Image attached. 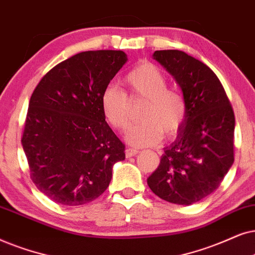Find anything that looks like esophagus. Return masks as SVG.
Wrapping results in <instances>:
<instances>
[{
  "instance_id": "1",
  "label": "esophagus",
  "mask_w": 255,
  "mask_h": 255,
  "mask_svg": "<svg viewBox=\"0 0 255 255\" xmlns=\"http://www.w3.org/2000/svg\"><path fill=\"white\" fill-rule=\"evenodd\" d=\"M137 154H138V150H136V149L134 148H128L127 150H126V156H127V157H131V156H135Z\"/></svg>"
}]
</instances>
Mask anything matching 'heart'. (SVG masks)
I'll return each instance as SVG.
<instances>
[{
    "instance_id": "1",
    "label": "heart",
    "mask_w": 255,
    "mask_h": 255,
    "mask_svg": "<svg viewBox=\"0 0 255 255\" xmlns=\"http://www.w3.org/2000/svg\"><path fill=\"white\" fill-rule=\"evenodd\" d=\"M124 84L130 98H143L140 124L127 133V140L136 147L152 145L164 137H172L181 130L188 113V104L181 91L168 87V79L157 66L142 63L125 77ZM101 108L108 124L124 131L129 125V106L126 94L117 86L105 88Z\"/></svg>"
}]
</instances>
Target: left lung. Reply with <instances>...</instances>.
<instances>
[{"instance_id": "1", "label": "left lung", "mask_w": 255, "mask_h": 255, "mask_svg": "<svg viewBox=\"0 0 255 255\" xmlns=\"http://www.w3.org/2000/svg\"><path fill=\"white\" fill-rule=\"evenodd\" d=\"M152 57L182 88L188 113L147 183L159 198L191 205L218 189L232 167L234 112L218 77L201 60L178 50L155 51Z\"/></svg>"}]
</instances>
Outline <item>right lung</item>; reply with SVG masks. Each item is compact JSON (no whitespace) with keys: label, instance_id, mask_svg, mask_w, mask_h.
<instances>
[{"label":"right lung","instance_id":"1","mask_svg":"<svg viewBox=\"0 0 255 255\" xmlns=\"http://www.w3.org/2000/svg\"><path fill=\"white\" fill-rule=\"evenodd\" d=\"M127 62L124 51H85L59 63L30 98L22 145L37 189L76 206L103 195L125 144L105 121L101 96Z\"/></svg>","mask_w":255,"mask_h":255}]
</instances>
